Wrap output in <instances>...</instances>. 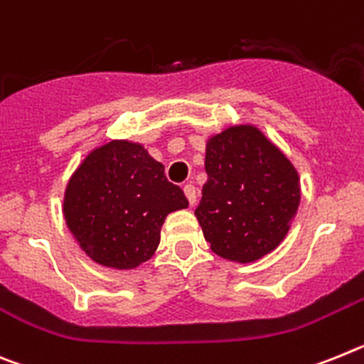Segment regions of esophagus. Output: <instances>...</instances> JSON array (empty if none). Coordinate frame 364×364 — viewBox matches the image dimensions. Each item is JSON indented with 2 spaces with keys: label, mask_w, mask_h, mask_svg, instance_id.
<instances>
[{
  "label": "esophagus",
  "mask_w": 364,
  "mask_h": 364,
  "mask_svg": "<svg viewBox=\"0 0 364 364\" xmlns=\"http://www.w3.org/2000/svg\"><path fill=\"white\" fill-rule=\"evenodd\" d=\"M183 192H185V196H186V200H188V203L194 205V203H196V198H198V196H196V186L188 183V185L183 186Z\"/></svg>",
  "instance_id": "34e87169"
}]
</instances>
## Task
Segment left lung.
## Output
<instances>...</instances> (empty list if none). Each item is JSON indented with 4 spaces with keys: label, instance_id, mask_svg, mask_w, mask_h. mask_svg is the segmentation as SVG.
Segmentation results:
<instances>
[{
    "label": "left lung",
    "instance_id": "left-lung-1",
    "mask_svg": "<svg viewBox=\"0 0 364 364\" xmlns=\"http://www.w3.org/2000/svg\"><path fill=\"white\" fill-rule=\"evenodd\" d=\"M207 183L196 208L216 255L247 264L286 238L300 203L295 166L255 126H232L208 139Z\"/></svg>",
    "mask_w": 364,
    "mask_h": 364
}]
</instances>
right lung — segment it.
<instances>
[{"label":"right lung","instance_id":"1","mask_svg":"<svg viewBox=\"0 0 364 364\" xmlns=\"http://www.w3.org/2000/svg\"><path fill=\"white\" fill-rule=\"evenodd\" d=\"M186 207L163 164L128 141L91 151L69 179L64 198L65 221L82 251L115 269L146 262L159 245L164 218Z\"/></svg>","mask_w":364,"mask_h":364}]
</instances>
